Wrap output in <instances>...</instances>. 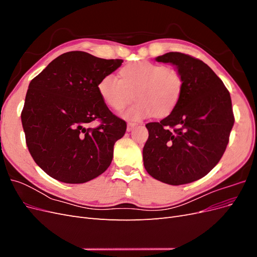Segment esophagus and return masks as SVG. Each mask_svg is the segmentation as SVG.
Here are the masks:
<instances>
[{
  "label": "esophagus",
  "mask_w": 257,
  "mask_h": 257,
  "mask_svg": "<svg viewBox=\"0 0 257 257\" xmlns=\"http://www.w3.org/2000/svg\"><path fill=\"white\" fill-rule=\"evenodd\" d=\"M137 126V123H134V122H128L127 123V126H126V131L127 132H131L132 130H133L134 127Z\"/></svg>",
  "instance_id": "esophagus-1"
}]
</instances>
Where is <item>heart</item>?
Returning a JSON list of instances; mask_svg holds the SVG:
<instances>
[{"instance_id":"1","label":"heart","mask_w":257,"mask_h":257,"mask_svg":"<svg viewBox=\"0 0 257 257\" xmlns=\"http://www.w3.org/2000/svg\"><path fill=\"white\" fill-rule=\"evenodd\" d=\"M121 76L122 78L114 74L103 77L98 83V92L114 110L123 109L137 97V102L123 112L130 120H142L155 113L166 115L174 110L182 94L181 75L176 69L150 61L126 65Z\"/></svg>"}]
</instances>
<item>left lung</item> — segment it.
I'll use <instances>...</instances> for the list:
<instances>
[{
    "label": "left lung",
    "instance_id": "obj_1",
    "mask_svg": "<svg viewBox=\"0 0 257 257\" xmlns=\"http://www.w3.org/2000/svg\"><path fill=\"white\" fill-rule=\"evenodd\" d=\"M155 60L176 65L183 90L169 115L146 124L144 165L159 181L191 183L205 177L226 149L235 122L230 94L211 68L189 54L168 52Z\"/></svg>",
    "mask_w": 257,
    "mask_h": 257
}]
</instances>
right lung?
<instances>
[{"mask_svg":"<svg viewBox=\"0 0 257 257\" xmlns=\"http://www.w3.org/2000/svg\"><path fill=\"white\" fill-rule=\"evenodd\" d=\"M122 62L69 51L30 82L21 112L26 143L36 164L56 180L84 183L109 167L126 122L108 109L98 83ZM94 120L99 125L92 128Z\"/></svg>","mask_w":257,"mask_h":257,"instance_id":"right-lung-1","label":"right lung"}]
</instances>
